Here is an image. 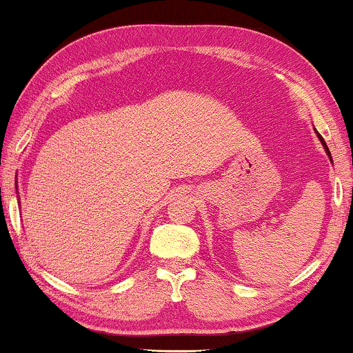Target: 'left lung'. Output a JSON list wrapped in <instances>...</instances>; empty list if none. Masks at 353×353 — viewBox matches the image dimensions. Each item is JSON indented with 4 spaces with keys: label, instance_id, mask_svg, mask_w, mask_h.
Wrapping results in <instances>:
<instances>
[{
    "label": "left lung",
    "instance_id": "left-lung-1",
    "mask_svg": "<svg viewBox=\"0 0 353 353\" xmlns=\"http://www.w3.org/2000/svg\"><path fill=\"white\" fill-rule=\"evenodd\" d=\"M316 134H317V137H319V141H321V143H323V147H324V150H325V154H327V155H329V159H330V162H332V155H330V152H329V149H327V145H325V142H324V139H323V137H321V134H319V132H317V130H316Z\"/></svg>",
    "mask_w": 353,
    "mask_h": 353
}]
</instances>
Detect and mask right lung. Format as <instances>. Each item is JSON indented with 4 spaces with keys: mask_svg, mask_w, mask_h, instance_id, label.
Wrapping results in <instances>:
<instances>
[{
    "mask_svg": "<svg viewBox=\"0 0 353 353\" xmlns=\"http://www.w3.org/2000/svg\"><path fill=\"white\" fill-rule=\"evenodd\" d=\"M16 183H17V181H16ZM16 190H17V185H16Z\"/></svg>",
    "mask_w": 353,
    "mask_h": 353,
    "instance_id": "1",
    "label": "right lung"
}]
</instances>
